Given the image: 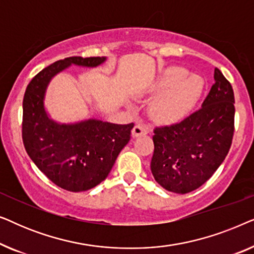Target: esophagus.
Instances as JSON below:
<instances>
[{"label":"esophagus","instance_id":"obj_1","mask_svg":"<svg viewBox=\"0 0 254 254\" xmlns=\"http://www.w3.org/2000/svg\"><path fill=\"white\" fill-rule=\"evenodd\" d=\"M148 134V128L143 126V125H136L131 130V135L133 137H138V136H143V135Z\"/></svg>","mask_w":254,"mask_h":254}]
</instances>
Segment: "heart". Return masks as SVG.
<instances>
[{"instance_id":"b5f03b06","label":"heart","mask_w":254,"mask_h":254,"mask_svg":"<svg viewBox=\"0 0 254 254\" xmlns=\"http://www.w3.org/2000/svg\"><path fill=\"white\" fill-rule=\"evenodd\" d=\"M150 91L158 93L150 104V116L162 125H172L189 117L203 91V79L189 75L182 67H170L156 79Z\"/></svg>"}]
</instances>
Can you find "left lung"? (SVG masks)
Instances as JSON below:
<instances>
[{"mask_svg":"<svg viewBox=\"0 0 254 254\" xmlns=\"http://www.w3.org/2000/svg\"><path fill=\"white\" fill-rule=\"evenodd\" d=\"M215 83L200 110L178 124L156 127L150 169L170 192L186 194L203 185L230 150L235 131V96L215 68Z\"/></svg>","mask_w":254,"mask_h":254,"instance_id":"8db88e82","label":"left lung"}]
</instances>
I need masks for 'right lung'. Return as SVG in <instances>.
Listing matches in <instances>:
<instances>
[{
    "mask_svg": "<svg viewBox=\"0 0 254 254\" xmlns=\"http://www.w3.org/2000/svg\"><path fill=\"white\" fill-rule=\"evenodd\" d=\"M105 60L104 57L59 60L38 72L24 95L22 137L27 155L51 182L70 192L93 189L109 176L118 155L130 140L134 124L96 119L58 124L45 111V92L52 77L69 65L97 67Z\"/></svg>",
    "mask_w": 254,
    "mask_h": 254,
    "instance_id": "1",
    "label": "right lung"
}]
</instances>
